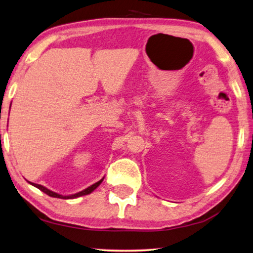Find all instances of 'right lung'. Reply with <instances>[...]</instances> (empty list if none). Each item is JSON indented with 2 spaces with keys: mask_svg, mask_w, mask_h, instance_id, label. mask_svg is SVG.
<instances>
[{
  "mask_svg": "<svg viewBox=\"0 0 253 253\" xmlns=\"http://www.w3.org/2000/svg\"><path fill=\"white\" fill-rule=\"evenodd\" d=\"M102 180H103V178L101 179V180H99V182H96L95 184H93V185L88 186L87 188H85V190L78 192V193H76V194H71V195H61V194L55 193V192H53V191H50V190H48V188L44 187V186H42V185H40V184H35V183H30V184H32L33 186H35V187L39 188V190L44 192V193H46L47 195H50V197H52V198L75 199V198H79V197H83V195H87V194H89V193H92V192H93L94 190H95V188H96L97 186H99L101 183H102Z\"/></svg>",
  "mask_w": 253,
  "mask_h": 253,
  "instance_id": "obj_1",
  "label": "right lung"
}]
</instances>
